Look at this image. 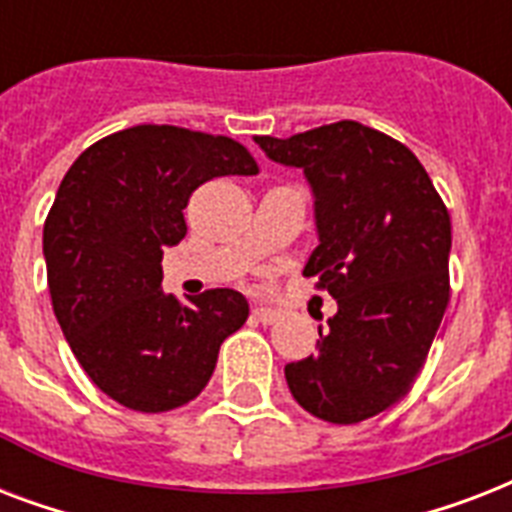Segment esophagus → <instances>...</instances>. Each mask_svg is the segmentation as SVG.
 Wrapping results in <instances>:
<instances>
[{
  "label": "esophagus",
  "mask_w": 512,
  "mask_h": 512,
  "mask_svg": "<svg viewBox=\"0 0 512 512\" xmlns=\"http://www.w3.org/2000/svg\"><path fill=\"white\" fill-rule=\"evenodd\" d=\"M252 319L260 321V324H276L279 311H273V308H252Z\"/></svg>",
  "instance_id": "34e87169"
}]
</instances>
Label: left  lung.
I'll list each match as a JSON object with an SVG mask.
<instances>
[{
	"label": "left lung",
	"instance_id": "8db88e82",
	"mask_svg": "<svg viewBox=\"0 0 512 512\" xmlns=\"http://www.w3.org/2000/svg\"><path fill=\"white\" fill-rule=\"evenodd\" d=\"M255 143L308 177L319 247L303 276L337 300L319 353L284 366L289 390L319 420H369L409 393L444 319L446 204L404 143L350 119Z\"/></svg>",
	"mask_w": 512,
	"mask_h": 512
}]
</instances>
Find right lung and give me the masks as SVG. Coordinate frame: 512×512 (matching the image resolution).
I'll list each match as a JSON object with an SVG mask.
<instances>
[{
  "label": "right lung",
  "instance_id": "1",
  "mask_svg": "<svg viewBox=\"0 0 512 512\" xmlns=\"http://www.w3.org/2000/svg\"><path fill=\"white\" fill-rule=\"evenodd\" d=\"M223 175H257L241 143L138 124L92 143L55 193L42 239L52 311L87 377L127 409L193 401L247 321L241 292L180 303L162 289L164 247L183 241L191 193Z\"/></svg>",
  "mask_w": 512,
  "mask_h": 512
}]
</instances>
